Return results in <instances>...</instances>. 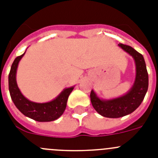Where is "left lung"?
<instances>
[{
    "label": "left lung",
    "instance_id": "obj_1",
    "mask_svg": "<svg viewBox=\"0 0 158 158\" xmlns=\"http://www.w3.org/2000/svg\"><path fill=\"white\" fill-rule=\"evenodd\" d=\"M124 52L134 59L135 78L134 83L126 94L111 99L100 98L94 89L90 93V101L95 110L102 116L119 118L133 113L143 101L149 85V78L143 56L129 45L118 44Z\"/></svg>",
    "mask_w": 158,
    "mask_h": 158
}]
</instances>
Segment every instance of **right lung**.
Segmentation results:
<instances>
[{
	"mask_svg": "<svg viewBox=\"0 0 158 158\" xmlns=\"http://www.w3.org/2000/svg\"><path fill=\"white\" fill-rule=\"evenodd\" d=\"M25 52L21 56H17L11 67L8 75V89L11 98L17 109L24 116L38 122L53 121L64 113L66 109L68 98L75 86L64 88L58 96L50 102L38 103L30 101L21 93L16 82L18 65Z\"/></svg>",
	"mask_w": 158,
	"mask_h": 158,
	"instance_id": "right-lung-1",
	"label": "right lung"
}]
</instances>
